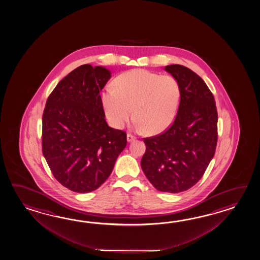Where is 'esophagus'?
<instances>
[{"mask_svg": "<svg viewBox=\"0 0 260 260\" xmlns=\"http://www.w3.org/2000/svg\"><path fill=\"white\" fill-rule=\"evenodd\" d=\"M127 141L128 142H132V141H134L135 139H136V137H134L133 135H131V134H127Z\"/></svg>", "mask_w": 260, "mask_h": 260, "instance_id": "1", "label": "esophagus"}]
</instances>
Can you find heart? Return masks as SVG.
I'll return each mask as SVG.
<instances>
[{
	"mask_svg": "<svg viewBox=\"0 0 260 260\" xmlns=\"http://www.w3.org/2000/svg\"><path fill=\"white\" fill-rule=\"evenodd\" d=\"M101 100L114 127L122 128L132 118L134 110L138 127L156 135L169 127L177 115L180 89L171 76L137 69L117 78L114 87L103 91Z\"/></svg>",
	"mask_w": 260,
	"mask_h": 260,
	"instance_id": "heart-1",
	"label": "heart"
}]
</instances>
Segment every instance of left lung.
<instances>
[{"label":"left lung","instance_id":"1","mask_svg":"<svg viewBox=\"0 0 260 260\" xmlns=\"http://www.w3.org/2000/svg\"><path fill=\"white\" fill-rule=\"evenodd\" d=\"M178 83L177 116L166 132L144 138L146 152L141 168L156 189L178 193L204 176L216 151V101L205 81L182 65L166 66Z\"/></svg>","mask_w":260,"mask_h":260}]
</instances>
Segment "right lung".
<instances>
[{
	"label": "right lung",
	"mask_w": 260,
	"mask_h": 260,
	"mask_svg": "<svg viewBox=\"0 0 260 260\" xmlns=\"http://www.w3.org/2000/svg\"><path fill=\"white\" fill-rule=\"evenodd\" d=\"M110 79L104 67H78L57 83L45 104L43 154L55 179L74 192L100 188L127 143L126 133L106 122L100 91Z\"/></svg>",
	"instance_id": "obj_1"
}]
</instances>
